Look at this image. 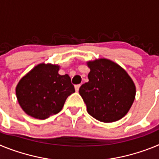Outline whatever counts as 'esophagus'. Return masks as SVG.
Returning <instances> with one entry per match:
<instances>
[{
	"mask_svg": "<svg viewBox=\"0 0 159 159\" xmlns=\"http://www.w3.org/2000/svg\"><path fill=\"white\" fill-rule=\"evenodd\" d=\"M80 88V84H76V85H75V89L76 92H78Z\"/></svg>",
	"mask_w": 159,
	"mask_h": 159,
	"instance_id": "esophagus-1",
	"label": "esophagus"
}]
</instances>
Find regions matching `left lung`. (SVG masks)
I'll list each match as a JSON object with an SVG mask.
<instances>
[{
    "label": "left lung",
    "mask_w": 159,
    "mask_h": 159,
    "mask_svg": "<svg viewBox=\"0 0 159 159\" xmlns=\"http://www.w3.org/2000/svg\"><path fill=\"white\" fill-rule=\"evenodd\" d=\"M88 65L89 81L81 85L79 92L88 114L104 123L122 119L135 97L131 78L120 66L106 59L88 62Z\"/></svg>",
    "instance_id": "obj_1"
}]
</instances>
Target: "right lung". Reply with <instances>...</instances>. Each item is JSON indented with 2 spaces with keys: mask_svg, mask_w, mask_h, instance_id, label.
Returning <instances> with one entry per match:
<instances>
[{
  "mask_svg": "<svg viewBox=\"0 0 159 159\" xmlns=\"http://www.w3.org/2000/svg\"><path fill=\"white\" fill-rule=\"evenodd\" d=\"M58 71L57 65L39 64L18 83V102L29 116L45 119L59 113L67 97L75 92L69 75H60Z\"/></svg>",
  "mask_w": 159,
  "mask_h": 159,
  "instance_id": "add662e5",
  "label": "right lung"
}]
</instances>
